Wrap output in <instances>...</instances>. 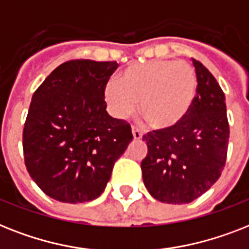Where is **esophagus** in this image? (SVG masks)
Segmentation results:
<instances>
[{
    "label": "esophagus",
    "instance_id": "1",
    "mask_svg": "<svg viewBox=\"0 0 249 249\" xmlns=\"http://www.w3.org/2000/svg\"><path fill=\"white\" fill-rule=\"evenodd\" d=\"M132 136H134L135 140H141L142 137V132L140 130H137L136 127H132Z\"/></svg>",
    "mask_w": 249,
    "mask_h": 249
}]
</instances>
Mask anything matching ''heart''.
Masks as SVG:
<instances>
[{
  "label": "heart",
  "instance_id": "obj_1",
  "mask_svg": "<svg viewBox=\"0 0 249 249\" xmlns=\"http://www.w3.org/2000/svg\"><path fill=\"white\" fill-rule=\"evenodd\" d=\"M196 71L188 63L152 60L127 67L118 83L109 82L104 99L117 118H126L140 101V113L157 130H168L185 118L196 95Z\"/></svg>",
  "mask_w": 249,
  "mask_h": 249
}]
</instances>
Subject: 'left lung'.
I'll return each mask as SVG.
<instances>
[{
    "label": "left lung",
    "mask_w": 249,
    "mask_h": 249,
    "mask_svg": "<svg viewBox=\"0 0 249 249\" xmlns=\"http://www.w3.org/2000/svg\"><path fill=\"white\" fill-rule=\"evenodd\" d=\"M196 96L178 124L142 136L148 154L141 162L150 196L170 204L190 203L221 176L229 142L225 95L216 78L193 59Z\"/></svg>",
    "instance_id": "left-lung-1"
}]
</instances>
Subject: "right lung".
I'll return each mask as SVG.
<instances>
[{
  "mask_svg": "<svg viewBox=\"0 0 249 249\" xmlns=\"http://www.w3.org/2000/svg\"><path fill=\"white\" fill-rule=\"evenodd\" d=\"M115 61L71 60L33 93L23 131L27 170L46 196L83 203L105 190L131 126L107 112L104 89Z\"/></svg>",
  "mask_w": 249,
  "mask_h": 249,
  "instance_id": "right-lung-1",
  "label": "right lung"
}]
</instances>
